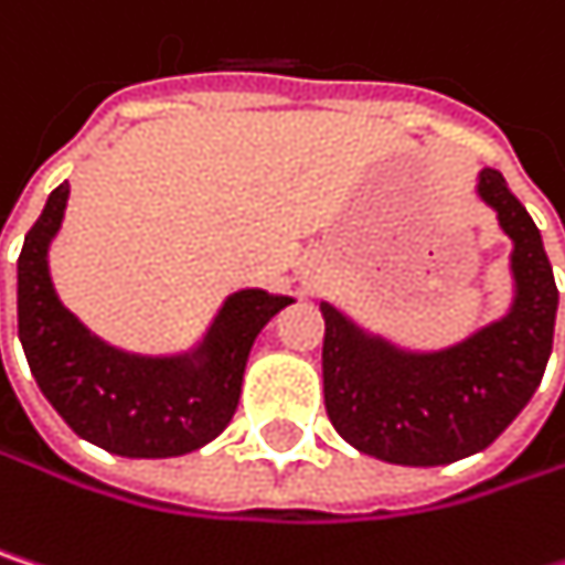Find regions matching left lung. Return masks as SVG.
Instances as JSON below:
<instances>
[{
  "instance_id": "left-lung-1",
  "label": "left lung",
  "mask_w": 565,
  "mask_h": 565,
  "mask_svg": "<svg viewBox=\"0 0 565 565\" xmlns=\"http://www.w3.org/2000/svg\"><path fill=\"white\" fill-rule=\"evenodd\" d=\"M478 192L513 238L516 300L504 320L455 350L412 356L363 337L340 310H323V405L333 428L363 455L390 465H451L488 448L536 393L559 290L543 238L498 170Z\"/></svg>"
}]
</instances>
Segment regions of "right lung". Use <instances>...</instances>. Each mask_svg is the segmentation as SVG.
Here are the masks:
<instances>
[{"label":"right lung","instance_id":"1","mask_svg":"<svg viewBox=\"0 0 565 565\" xmlns=\"http://www.w3.org/2000/svg\"><path fill=\"white\" fill-rule=\"evenodd\" d=\"M64 202L67 182L49 195L19 255V340L39 390L74 435L124 458H175L209 445L238 408L255 337L290 300L265 290L228 297L199 366L117 353L57 303L45 252Z\"/></svg>","mask_w":565,"mask_h":565}]
</instances>
